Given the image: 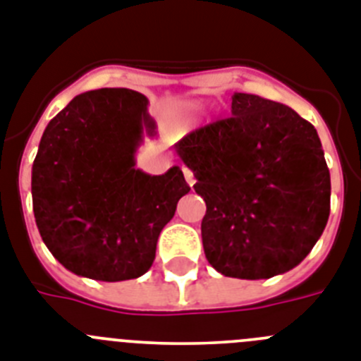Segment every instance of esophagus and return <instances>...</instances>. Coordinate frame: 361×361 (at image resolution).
I'll return each mask as SVG.
<instances>
[{"mask_svg": "<svg viewBox=\"0 0 361 361\" xmlns=\"http://www.w3.org/2000/svg\"><path fill=\"white\" fill-rule=\"evenodd\" d=\"M183 173H184V178H186V183L190 184V186H193V184H195V175H193L192 169L183 168Z\"/></svg>", "mask_w": 361, "mask_h": 361, "instance_id": "34e87169", "label": "esophagus"}]
</instances>
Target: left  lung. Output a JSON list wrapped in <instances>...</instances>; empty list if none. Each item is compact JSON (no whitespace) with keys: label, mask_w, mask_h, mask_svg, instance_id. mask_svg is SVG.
Listing matches in <instances>:
<instances>
[{"label":"left lung","mask_w":361,"mask_h":361,"mask_svg":"<svg viewBox=\"0 0 361 361\" xmlns=\"http://www.w3.org/2000/svg\"><path fill=\"white\" fill-rule=\"evenodd\" d=\"M175 149L206 202L202 246L217 272L269 279L309 255L331 214V173L310 122L235 92L230 118L195 129Z\"/></svg>","instance_id":"left-lung-1"}]
</instances>
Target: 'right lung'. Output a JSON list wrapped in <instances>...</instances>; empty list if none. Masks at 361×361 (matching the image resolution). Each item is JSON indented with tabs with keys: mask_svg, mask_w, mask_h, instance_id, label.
<instances>
[{
	"mask_svg": "<svg viewBox=\"0 0 361 361\" xmlns=\"http://www.w3.org/2000/svg\"><path fill=\"white\" fill-rule=\"evenodd\" d=\"M153 135L147 98L131 89L78 94L51 120L32 164V210L51 254L97 281H126L153 264L162 228L190 192L183 169L135 168Z\"/></svg>",
	"mask_w": 361,
	"mask_h": 361,
	"instance_id": "1",
	"label": "right lung"
}]
</instances>
